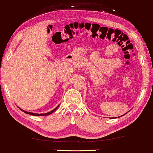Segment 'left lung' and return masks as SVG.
<instances>
[{
    "label": "left lung",
    "instance_id": "left-lung-1",
    "mask_svg": "<svg viewBox=\"0 0 153 153\" xmlns=\"http://www.w3.org/2000/svg\"><path fill=\"white\" fill-rule=\"evenodd\" d=\"M121 116H123V115H121Z\"/></svg>",
    "mask_w": 153,
    "mask_h": 153
}]
</instances>
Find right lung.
<instances>
[{
  "label": "right lung",
  "instance_id": "add662e5",
  "mask_svg": "<svg viewBox=\"0 0 153 153\" xmlns=\"http://www.w3.org/2000/svg\"><path fill=\"white\" fill-rule=\"evenodd\" d=\"M59 107V106H58ZM57 107H56L55 109H53V111H50V112H48V113H42V114H37V113H30V112H27V111H24V110H22V109H21L22 110L23 112H24V113H27V114H30V115H34V116H45V115H50V114H51V113H53L54 111H55L56 108H57Z\"/></svg>",
  "mask_w": 153,
  "mask_h": 153
}]
</instances>
